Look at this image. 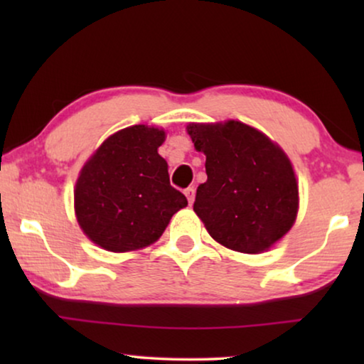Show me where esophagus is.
Segmentation results:
<instances>
[{"label":"esophagus","instance_id":"1","mask_svg":"<svg viewBox=\"0 0 364 364\" xmlns=\"http://www.w3.org/2000/svg\"><path fill=\"white\" fill-rule=\"evenodd\" d=\"M183 193H186L188 203H193V198H196V188L188 187V188H186V192H183Z\"/></svg>","mask_w":364,"mask_h":364}]
</instances>
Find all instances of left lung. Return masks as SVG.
Listing matches in <instances>:
<instances>
[{"instance_id": "obj_1", "label": "left lung", "mask_w": 364, "mask_h": 364, "mask_svg": "<svg viewBox=\"0 0 364 364\" xmlns=\"http://www.w3.org/2000/svg\"><path fill=\"white\" fill-rule=\"evenodd\" d=\"M187 134L205 156L207 181L197 188L193 212L207 232L230 250H270L291 230L300 207L290 157L262 131L233 119L188 122Z\"/></svg>"}]
</instances>
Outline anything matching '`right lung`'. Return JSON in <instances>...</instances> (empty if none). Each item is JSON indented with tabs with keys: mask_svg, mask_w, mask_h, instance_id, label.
<instances>
[{
	"mask_svg": "<svg viewBox=\"0 0 364 364\" xmlns=\"http://www.w3.org/2000/svg\"><path fill=\"white\" fill-rule=\"evenodd\" d=\"M162 127L137 124L109 136L79 172L74 213L84 235L107 252L156 243L187 198L168 182Z\"/></svg>",
	"mask_w": 364,
	"mask_h": 364,
	"instance_id": "right-lung-1",
	"label": "right lung"
}]
</instances>
